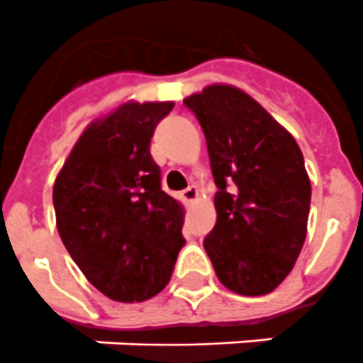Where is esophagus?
<instances>
[{"label": "esophagus", "instance_id": "esophagus-1", "mask_svg": "<svg viewBox=\"0 0 363 363\" xmlns=\"http://www.w3.org/2000/svg\"><path fill=\"white\" fill-rule=\"evenodd\" d=\"M182 199H184V203H194L196 199H198V188L196 186H188L184 192H182Z\"/></svg>", "mask_w": 363, "mask_h": 363}]
</instances>
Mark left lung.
Masks as SVG:
<instances>
[{
	"label": "left lung",
	"mask_w": 363,
	"mask_h": 363,
	"mask_svg": "<svg viewBox=\"0 0 363 363\" xmlns=\"http://www.w3.org/2000/svg\"><path fill=\"white\" fill-rule=\"evenodd\" d=\"M209 150L216 224L205 238L218 281L241 296L273 292L307 235L311 181L298 143L262 105L230 84L184 99Z\"/></svg>",
	"instance_id": "8db88e82"
}]
</instances>
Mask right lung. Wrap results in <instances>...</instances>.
Instances as JSON below:
<instances>
[{
	"instance_id": "1",
	"label": "right lung",
	"mask_w": 363,
	"mask_h": 363,
	"mask_svg": "<svg viewBox=\"0 0 363 363\" xmlns=\"http://www.w3.org/2000/svg\"><path fill=\"white\" fill-rule=\"evenodd\" d=\"M173 101H128L82 131L54 181L56 226L67 252L107 298L133 303L162 292L184 245V209L162 190L154 128Z\"/></svg>"
}]
</instances>
